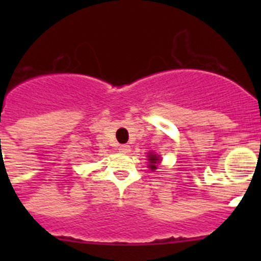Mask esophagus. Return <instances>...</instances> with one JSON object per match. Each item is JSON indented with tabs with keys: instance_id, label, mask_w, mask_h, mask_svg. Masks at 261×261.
<instances>
[{
	"instance_id": "esophagus-1",
	"label": "esophagus",
	"mask_w": 261,
	"mask_h": 261,
	"mask_svg": "<svg viewBox=\"0 0 261 261\" xmlns=\"http://www.w3.org/2000/svg\"><path fill=\"white\" fill-rule=\"evenodd\" d=\"M118 150H120V152H122V154H127L128 151H130V146L128 145H121L118 147Z\"/></svg>"
}]
</instances>
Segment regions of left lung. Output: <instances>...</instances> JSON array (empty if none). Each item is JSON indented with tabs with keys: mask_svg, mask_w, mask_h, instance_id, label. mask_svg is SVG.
Masks as SVG:
<instances>
[{
	"mask_svg": "<svg viewBox=\"0 0 261 261\" xmlns=\"http://www.w3.org/2000/svg\"><path fill=\"white\" fill-rule=\"evenodd\" d=\"M149 162H150L149 168H151V170H154L156 169V164L159 163V158H158V155L155 154H149Z\"/></svg>",
	"mask_w": 261,
	"mask_h": 261,
	"instance_id": "left-lung-1",
	"label": "left lung"
}]
</instances>
